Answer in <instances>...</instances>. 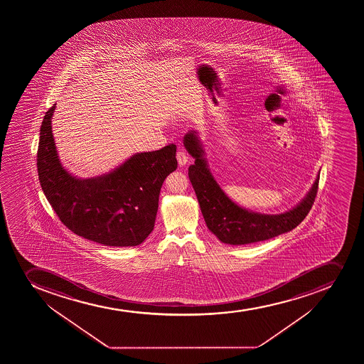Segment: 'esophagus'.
<instances>
[{
	"label": "esophagus",
	"instance_id": "esophagus-1",
	"mask_svg": "<svg viewBox=\"0 0 364 364\" xmlns=\"http://www.w3.org/2000/svg\"><path fill=\"white\" fill-rule=\"evenodd\" d=\"M176 160H178L179 166L186 165L188 161V153L184 149H179V151H176Z\"/></svg>",
	"mask_w": 364,
	"mask_h": 364
}]
</instances>
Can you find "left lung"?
<instances>
[{
	"label": "left lung",
	"instance_id": "1",
	"mask_svg": "<svg viewBox=\"0 0 364 364\" xmlns=\"http://www.w3.org/2000/svg\"><path fill=\"white\" fill-rule=\"evenodd\" d=\"M184 146L195 164L188 167L191 181L203 217L213 235L223 243L249 245L266 241L298 227L310 213L317 196L319 173L310 191L293 209L279 215L254 213L232 202L210 172L204 149L197 132L191 130L184 136Z\"/></svg>",
	"mask_w": 364,
	"mask_h": 364
}]
</instances>
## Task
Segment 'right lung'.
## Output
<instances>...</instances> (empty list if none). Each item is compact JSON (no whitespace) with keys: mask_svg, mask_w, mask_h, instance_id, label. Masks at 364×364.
Wrapping results in <instances>:
<instances>
[{"mask_svg":"<svg viewBox=\"0 0 364 364\" xmlns=\"http://www.w3.org/2000/svg\"><path fill=\"white\" fill-rule=\"evenodd\" d=\"M55 105L40 128L38 176L59 220L82 237L108 247H135L154 229L162 183L176 171V144L132 155L110 172L77 178L60 162L52 134Z\"/></svg>","mask_w":364,"mask_h":364,"instance_id":"1","label":"right lung"}]
</instances>
